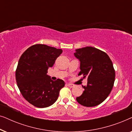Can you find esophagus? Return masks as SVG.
<instances>
[{"label":"esophagus","instance_id":"1","mask_svg":"<svg viewBox=\"0 0 132 132\" xmlns=\"http://www.w3.org/2000/svg\"><path fill=\"white\" fill-rule=\"evenodd\" d=\"M67 85H68V86H69V87H70V88H73L75 86V85H74L73 84H68Z\"/></svg>","mask_w":132,"mask_h":132}]
</instances>
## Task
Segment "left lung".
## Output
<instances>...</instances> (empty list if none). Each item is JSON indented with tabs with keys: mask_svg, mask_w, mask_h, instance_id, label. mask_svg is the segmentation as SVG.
Here are the masks:
<instances>
[{
	"mask_svg": "<svg viewBox=\"0 0 132 132\" xmlns=\"http://www.w3.org/2000/svg\"><path fill=\"white\" fill-rule=\"evenodd\" d=\"M75 57L80 61V71L84 78L88 77L84 91L76 98L77 102L86 107H94L103 102L112 89L115 73L113 64L105 52L93 47L76 50Z\"/></svg>",
	"mask_w": 132,
	"mask_h": 132,
	"instance_id": "left-lung-1",
	"label": "left lung"
}]
</instances>
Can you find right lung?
I'll return each instance as SVG.
<instances>
[{"label":"right lung","instance_id":"right-lung-1","mask_svg":"<svg viewBox=\"0 0 132 132\" xmlns=\"http://www.w3.org/2000/svg\"><path fill=\"white\" fill-rule=\"evenodd\" d=\"M62 52V49L38 44L29 47L19 59L15 71L17 86L23 97L35 107L52 105L65 86L62 80L53 81L47 75Z\"/></svg>","mask_w":132,"mask_h":132}]
</instances>
